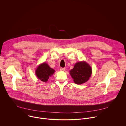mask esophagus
<instances>
[{
    "label": "esophagus",
    "instance_id": "1",
    "mask_svg": "<svg viewBox=\"0 0 126 126\" xmlns=\"http://www.w3.org/2000/svg\"><path fill=\"white\" fill-rule=\"evenodd\" d=\"M60 71H64L65 70V68L61 67V68H60Z\"/></svg>",
    "mask_w": 126,
    "mask_h": 126
}]
</instances>
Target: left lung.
<instances>
[{"label":"left lung","instance_id":"8db88e82","mask_svg":"<svg viewBox=\"0 0 126 126\" xmlns=\"http://www.w3.org/2000/svg\"><path fill=\"white\" fill-rule=\"evenodd\" d=\"M69 72L74 82L81 85L89 80L92 73V68L89 63L82 61L75 63L73 68Z\"/></svg>","mask_w":126,"mask_h":126}]
</instances>
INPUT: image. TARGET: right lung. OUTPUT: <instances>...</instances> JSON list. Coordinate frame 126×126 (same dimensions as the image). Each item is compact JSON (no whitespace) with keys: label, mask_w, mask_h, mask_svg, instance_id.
<instances>
[{"label":"right lung","mask_w":126,"mask_h":126,"mask_svg":"<svg viewBox=\"0 0 126 126\" xmlns=\"http://www.w3.org/2000/svg\"><path fill=\"white\" fill-rule=\"evenodd\" d=\"M55 71V70L51 68L46 63H43L37 66L35 72L38 79L42 82H46Z\"/></svg>","instance_id":"add662e5"}]
</instances>
